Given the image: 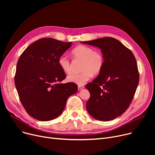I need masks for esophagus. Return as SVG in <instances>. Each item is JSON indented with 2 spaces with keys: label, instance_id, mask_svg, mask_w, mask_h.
Masks as SVG:
<instances>
[{
  "label": "esophagus",
  "instance_id": "34e87169",
  "mask_svg": "<svg viewBox=\"0 0 155 155\" xmlns=\"http://www.w3.org/2000/svg\"><path fill=\"white\" fill-rule=\"evenodd\" d=\"M84 88V86H82V85H78V91H80V90H82V89Z\"/></svg>",
  "mask_w": 155,
  "mask_h": 155
}]
</instances>
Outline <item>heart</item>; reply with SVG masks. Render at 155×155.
<instances>
[{
	"label": "heart",
	"instance_id": "1",
	"mask_svg": "<svg viewBox=\"0 0 155 155\" xmlns=\"http://www.w3.org/2000/svg\"><path fill=\"white\" fill-rule=\"evenodd\" d=\"M71 55L75 59L82 60L81 71L77 74H71L67 77L69 82L79 85L85 84L92 75H98L101 72L104 64V58L102 53L95 50L92 47L85 45H78L71 51ZM58 64L61 70L66 74L71 72V65L67 56H60Z\"/></svg>",
	"mask_w": 155,
	"mask_h": 155
}]
</instances>
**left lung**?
<instances>
[{
    "label": "left lung",
    "instance_id": "left-lung-1",
    "mask_svg": "<svg viewBox=\"0 0 155 155\" xmlns=\"http://www.w3.org/2000/svg\"><path fill=\"white\" fill-rule=\"evenodd\" d=\"M82 43L101 49L104 58V67L98 77L86 85L91 94L87 110L97 120L114 119L131 104L139 83L135 57L129 49L111 37Z\"/></svg>",
    "mask_w": 155,
    "mask_h": 155
}]
</instances>
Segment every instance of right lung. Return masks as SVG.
<instances>
[{
  "instance_id": "add662e5",
  "label": "right lung",
  "mask_w": 155,
  "mask_h": 155,
  "mask_svg": "<svg viewBox=\"0 0 155 155\" xmlns=\"http://www.w3.org/2000/svg\"><path fill=\"white\" fill-rule=\"evenodd\" d=\"M53 38L39 39L29 45L18 60L14 77L19 99L28 114L48 121L58 117L68 97L77 92L71 82L61 84L66 74L58 60L71 46Z\"/></svg>"
}]
</instances>
